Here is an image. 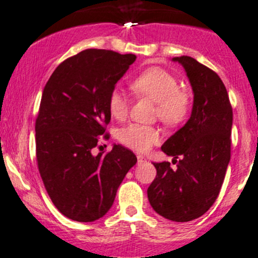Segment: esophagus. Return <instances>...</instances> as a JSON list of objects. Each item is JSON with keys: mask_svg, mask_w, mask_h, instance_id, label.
Returning a JSON list of instances; mask_svg holds the SVG:
<instances>
[{"mask_svg": "<svg viewBox=\"0 0 258 258\" xmlns=\"http://www.w3.org/2000/svg\"><path fill=\"white\" fill-rule=\"evenodd\" d=\"M145 162V157L143 155H138V163H143Z\"/></svg>", "mask_w": 258, "mask_h": 258, "instance_id": "34e87169", "label": "esophagus"}]
</instances>
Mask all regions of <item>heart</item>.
<instances>
[{"instance_id": "obj_1", "label": "heart", "mask_w": 258, "mask_h": 258, "mask_svg": "<svg viewBox=\"0 0 258 258\" xmlns=\"http://www.w3.org/2000/svg\"><path fill=\"white\" fill-rule=\"evenodd\" d=\"M130 89L138 96L151 98L156 102V115L167 125H179L186 120L191 111V94L179 86L175 75L160 67H151L138 74L130 82ZM129 100L120 89H113L108 96L109 113L115 119H123L128 113ZM118 140L124 146L145 152L160 140V130L146 124L132 123L118 132Z\"/></svg>"}]
</instances>
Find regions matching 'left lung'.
Instances as JSON below:
<instances>
[{"mask_svg": "<svg viewBox=\"0 0 258 258\" xmlns=\"http://www.w3.org/2000/svg\"><path fill=\"white\" fill-rule=\"evenodd\" d=\"M186 72L194 91L190 119L161 147L174 156L153 163L157 175L147 198L158 215L173 222L199 218L215 204L230 161L233 108L224 84L216 72L192 57H175ZM176 158H180L179 161Z\"/></svg>", "mask_w": 258, "mask_h": 258, "instance_id": "1", "label": "left lung"}]
</instances>
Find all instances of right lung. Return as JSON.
<instances>
[{
	"label": "right lung",
	"instance_id": "add662e5",
	"mask_svg": "<svg viewBox=\"0 0 258 258\" xmlns=\"http://www.w3.org/2000/svg\"><path fill=\"white\" fill-rule=\"evenodd\" d=\"M135 59L89 48L63 60L46 83L35 121L36 161L46 191L67 218L94 222L105 216L137 163L121 145L92 155L111 120L109 94Z\"/></svg>",
	"mask_w": 258,
	"mask_h": 258
}]
</instances>
